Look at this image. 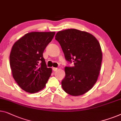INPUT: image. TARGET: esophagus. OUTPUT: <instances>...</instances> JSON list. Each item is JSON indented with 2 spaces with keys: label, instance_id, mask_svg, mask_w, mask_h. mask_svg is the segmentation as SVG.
<instances>
[{
  "label": "esophagus",
  "instance_id": "34e87169",
  "mask_svg": "<svg viewBox=\"0 0 121 121\" xmlns=\"http://www.w3.org/2000/svg\"><path fill=\"white\" fill-rule=\"evenodd\" d=\"M52 70H53L54 71H56L57 70H58V68H52Z\"/></svg>",
  "mask_w": 121,
  "mask_h": 121
}]
</instances>
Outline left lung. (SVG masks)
<instances>
[{"label": "left lung", "instance_id": "1", "mask_svg": "<svg viewBox=\"0 0 121 121\" xmlns=\"http://www.w3.org/2000/svg\"><path fill=\"white\" fill-rule=\"evenodd\" d=\"M55 39L60 44L66 60L74 66L65 68L62 86L66 93L81 95L96 83L100 70L102 52L98 40L90 33L75 29L58 32Z\"/></svg>", "mask_w": 121, "mask_h": 121}]
</instances>
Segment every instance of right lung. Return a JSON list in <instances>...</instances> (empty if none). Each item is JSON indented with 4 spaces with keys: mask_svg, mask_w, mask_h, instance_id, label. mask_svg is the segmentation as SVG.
<instances>
[{
    "mask_svg": "<svg viewBox=\"0 0 121 121\" xmlns=\"http://www.w3.org/2000/svg\"><path fill=\"white\" fill-rule=\"evenodd\" d=\"M55 34V31L28 33L13 46L10 55L13 76L26 92L34 93L46 86L52 69L47 67L43 52Z\"/></svg>",
    "mask_w": 121,
    "mask_h": 121,
    "instance_id": "add662e5",
    "label": "right lung"
}]
</instances>
